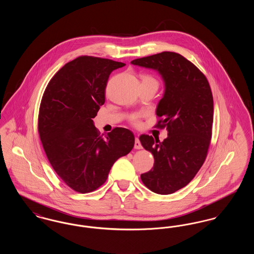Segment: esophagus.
<instances>
[{
  "instance_id": "obj_1",
  "label": "esophagus",
  "mask_w": 254,
  "mask_h": 254,
  "mask_svg": "<svg viewBox=\"0 0 254 254\" xmlns=\"http://www.w3.org/2000/svg\"><path fill=\"white\" fill-rule=\"evenodd\" d=\"M134 147H135L136 149H141V148H142V145H141V143H140V140H139V138H138V137H136V138H135Z\"/></svg>"
}]
</instances>
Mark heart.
<instances>
[{"label": "heart", "mask_w": 254, "mask_h": 254, "mask_svg": "<svg viewBox=\"0 0 254 254\" xmlns=\"http://www.w3.org/2000/svg\"><path fill=\"white\" fill-rule=\"evenodd\" d=\"M143 83L144 84H153V85H158L157 80L154 77H152L151 75H143L142 76V84ZM139 117H140V115H138V114H134L130 117V121H131L133 125L138 126L140 124Z\"/></svg>", "instance_id": "1"}]
</instances>
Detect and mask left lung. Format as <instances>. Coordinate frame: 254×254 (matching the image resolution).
<instances>
[{"label":"left lung","instance_id":"left-lung-1","mask_svg":"<svg viewBox=\"0 0 254 254\" xmlns=\"http://www.w3.org/2000/svg\"><path fill=\"white\" fill-rule=\"evenodd\" d=\"M131 64L156 70L165 83L155 127H167L169 133L163 142L140 136L144 148L154 157L153 168L141 174V179L155 193H173L191 181L205 162L213 123L211 89L205 75L175 52L164 51Z\"/></svg>","mask_w":254,"mask_h":254}]
</instances>
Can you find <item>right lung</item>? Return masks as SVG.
<instances>
[{
    "label": "right lung",
    "instance_id": "obj_1",
    "mask_svg": "<svg viewBox=\"0 0 254 254\" xmlns=\"http://www.w3.org/2000/svg\"><path fill=\"white\" fill-rule=\"evenodd\" d=\"M124 63L80 56L65 64L49 81L42 98L38 131L55 172L73 190L87 193L100 188L113 164L128 154L134 135L115 127L105 137L95 126L113 70Z\"/></svg>",
    "mask_w": 254,
    "mask_h": 254
}]
</instances>
